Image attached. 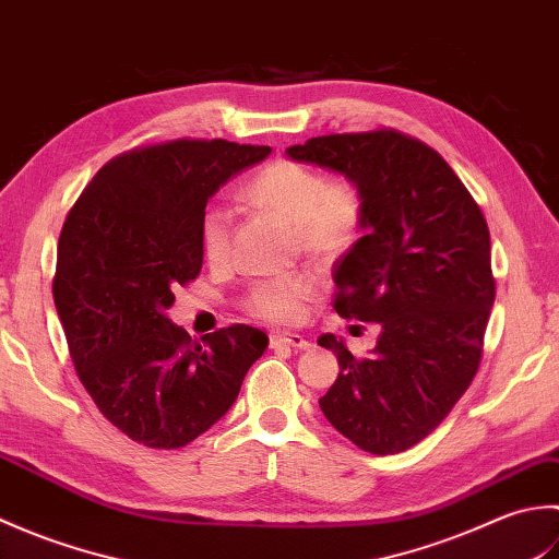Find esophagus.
I'll use <instances>...</instances> for the list:
<instances>
[{
	"label": "esophagus",
	"instance_id": "1",
	"mask_svg": "<svg viewBox=\"0 0 559 559\" xmlns=\"http://www.w3.org/2000/svg\"><path fill=\"white\" fill-rule=\"evenodd\" d=\"M269 341H271V348L286 346V348H295V350H310V346H312V343L300 334H281V331H273Z\"/></svg>",
	"mask_w": 559,
	"mask_h": 559
}]
</instances>
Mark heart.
<instances>
[{
    "instance_id": "obj_1",
    "label": "heart",
    "mask_w": 559,
    "mask_h": 559,
    "mask_svg": "<svg viewBox=\"0 0 559 559\" xmlns=\"http://www.w3.org/2000/svg\"><path fill=\"white\" fill-rule=\"evenodd\" d=\"M242 197L276 213L293 228L295 245L317 261H336L358 245L365 228V197L348 177L324 175L295 160H273L242 189ZM201 252L211 264L228 257L230 218L223 209H209L199 223ZM312 283L302 276L257 281L247 293L249 312L269 322L288 324L312 298Z\"/></svg>"
}]
</instances>
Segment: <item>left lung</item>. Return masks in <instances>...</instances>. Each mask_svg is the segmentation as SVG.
Wrapping results in <instances>:
<instances>
[{
  "label": "left lung",
  "mask_w": 559,
  "mask_h": 559,
  "mask_svg": "<svg viewBox=\"0 0 559 559\" xmlns=\"http://www.w3.org/2000/svg\"><path fill=\"white\" fill-rule=\"evenodd\" d=\"M286 156L348 177L365 197L362 237L334 269V307L382 331L367 358L319 336L341 367L319 408L353 444L399 454L478 372L495 302L488 223L447 160L394 129L317 136Z\"/></svg>",
  "instance_id": "1"
}]
</instances>
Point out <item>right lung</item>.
Here are the masks:
<instances>
[{"mask_svg":"<svg viewBox=\"0 0 559 559\" xmlns=\"http://www.w3.org/2000/svg\"><path fill=\"white\" fill-rule=\"evenodd\" d=\"M269 146L168 141L105 163L57 245L55 307L81 384L134 442L180 449L230 411L269 346L235 324L197 343L173 324L175 286L204 264L199 223L218 189Z\"/></svg>","mask_w":559,"mask_h":559,"instance_id":"1","label":"right lung"}]
</instances>
